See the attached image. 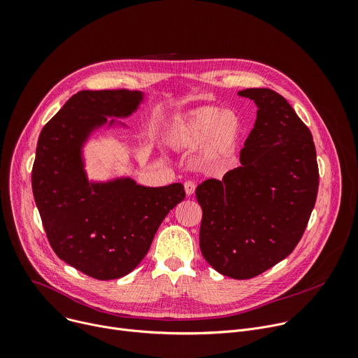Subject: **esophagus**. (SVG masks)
Returning <instances> with one entry per match:
<instances>
[{"mask_svg":"<svg viewBox=\"0 0 358 358\" xmlns=\"http://www.w3.org/2000/svg\"><path fill=\"white\" fill-rule=\"evenodd\" d=\"M184 189L187 195H192L195 191V182L194 181H185L184 182Z\"/></svg>","mask_w":358,"mask_h":358,"instance_id":"esophagus-1","label":"esophagus"}]
</instances>
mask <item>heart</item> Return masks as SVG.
I'll use <instances>...</instances> for the list:
<instances>
[{"mask_svg": "<svg viewBox=\"0 0 358 358\" xmlns=\"http://www.w3.org/2000/svg\"><path fill=\"white\" fill-rule=\"evenodd\" d=\"M243 122L235 113L217 106H202L177 117L167 133L176 150L201 147V162L211 167L228 166L243 140Z\"/></svg>", "mask_w": 358, "mask_h": 358, "instance_id": "obj_1", "label": "heart"}]
</instances>
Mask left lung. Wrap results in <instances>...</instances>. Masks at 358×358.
<instances>
[{"mask_svg": "<svg viewBox=\"0 0 358 358\" xmlns=\"http://www.w3.org/2000/svg\"><path fill=\"white\" fill-rule=\"evenodd\" d=\"M258 106L241 150V166L196 187L202 208L199 248L220 273L250 279L293 252L308 227L319 189L310 130L272 89L238 92Z\"/></svg>", "mask_w": 358, "mask_h": 358, "instance_id": "left-lung-1", "label": "left lung"}]
</instances>
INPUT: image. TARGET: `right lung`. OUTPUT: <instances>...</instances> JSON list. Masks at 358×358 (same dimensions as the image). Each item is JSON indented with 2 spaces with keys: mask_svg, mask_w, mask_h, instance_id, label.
Instances as JSON below:
<instances>
[{
  "mask_svg": "<svg viewBox=\"0 0 358 358\" xmlns=\"http://www.w3.org/2000/svg\"><path fill=\"white\" fill-rule=\"evenodd\" d=\"M141 100V92L126 89L78 92L43 126L36 144L32 191L48 241L59 259L97 280L130 273L185 198L180 182L152 188L131 178L87 181L83 143L108 117L130 116Z\"/></svg>",
  "mask_w": 358,
  "mask_h": 358,
  "instance_id": "right-lung-1",
  "label": "right lung"
}]
</instances>
